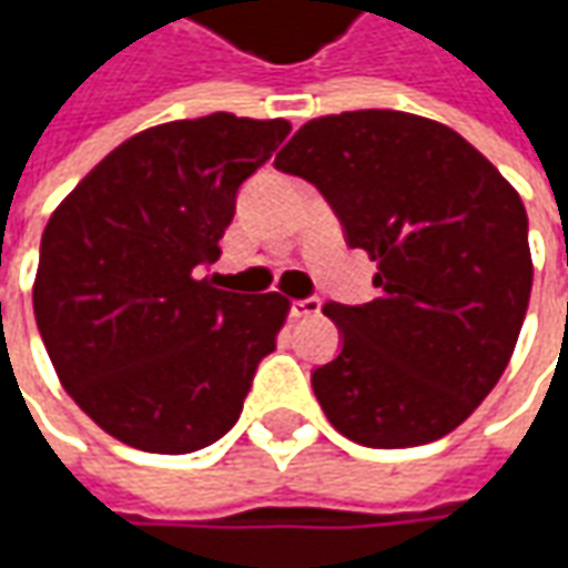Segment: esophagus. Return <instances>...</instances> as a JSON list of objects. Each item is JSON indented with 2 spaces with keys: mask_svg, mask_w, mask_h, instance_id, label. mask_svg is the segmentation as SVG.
Returning a JSON list of instances; mask_svg holds the SVG:
<instances>
[{
  "mask_svg": "<svg viewBox=\"0 0 568 568\" xmlns=\"http://www.w3.org/2000/svg\"><path fill=\"white\" fill-rule=\"evenodd\" d=\"M318 310H322L318 296H306V300H291V316H294V318L316 316Z\"/></svg>",
  "mask_w": 568,
  "mask_h": 568,
  "instance_id": "34e87169",
  "label": "esophagus"
}]
</instances>
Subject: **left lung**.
Masks as SVG:
<instances>
[{"instance_id":"8db88e82","label":"left lung","mask_w":568,"mask_h":568,"mask_svg":"<svg viewBox=\"0 0 568 568\" xmlns=\"http://www.w3.org/2000/svg\"><path fill=\"white\" fill-rule=\"evenodd\" d=\"M376 262L369 303H325L341 354L313 392L341 436L410 448L465 424L509 366L531 296L528 214L443 122L354 110L306 122L274 158Z\"/></svg>"}]
</instances>
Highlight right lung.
Returning a JSON list of instances; mask_svg holds the SVG:
<instances>
[{
	"label": "right lung",
	"instance_id": "obj_1",
	"mask_svg": "<svg viewBox=\"0 0 568 568\" xmlns=\"http://www.w3.org/2000/svg\"><path fill=\"white\" fill-rule=\"evenodd\" d=\"M287 120L211 113L144 129L55 207L40 240L33 316L59 382L110 436L186 455L240 420L287 296L217 291L236 192Z\"/></svg>",
	"mask_w": 568,
	"mask_h": 568
}]
</instances>
